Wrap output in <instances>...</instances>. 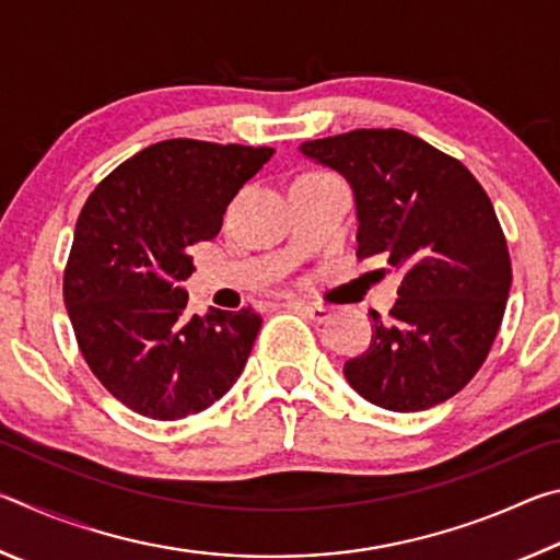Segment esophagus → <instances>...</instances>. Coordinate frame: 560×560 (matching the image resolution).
I'll return each instance as SVG.
<instances>
[{"label": "esophagus", "instance_id": "obj_1", "mask_svg": "<svg viewBox=\"0 0 560 560\" xmlns=\"http://www.w3.org/2000/svg\"><path fill=\"white\" fill-rule=\"evenodd\" d=\"M301 308L303 314L314 320V324H326V320H330V316H334V311L324 306V303H301Z\"/></svg>", "mask_w": 560, "mask_h": 560}]
</instances>
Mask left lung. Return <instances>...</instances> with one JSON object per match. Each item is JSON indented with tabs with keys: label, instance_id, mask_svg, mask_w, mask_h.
Here are the masks:
<instances>
[{
	"label": "left lung",
	"instance_id": "8db88e82",
	"mask_svg": "<svg viewBox=\"0 0 560 560\" xmlns=\"http://www.w3.org/2000/svg\"><path fill=\"white\" fill-rule=\"evenodd\" d=\"M299 150L353 189L358 257L400 273V299L387 318L373 311V340L343 365L346 381L393 412L450 400L489 355L511 289L506 240L485 187L459 160L395 128Z\"/></svg>",
	"mask_w": 560,
	"mask_h": 560
}]
</instances>
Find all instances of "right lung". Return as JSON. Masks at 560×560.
I'll use <instances>...</instances> for the list:
<instances>
[{"label":"right lung","mask_w":560,"mask_h":560,"mask_svg":"<svg viewBox=\"0 0 560 560\" xmlns=\"http://www.w3.org/2000/svg\"><path fill=\"white\" fill-rule=\"evenodd\" d=\"M273 148L163 140L118 165L75 222L63 301L83 358L132 412H202L242 375L261 318L187 314L189 246L214 240L226 205Z\"/></svg>","instance_id":"add662e5"}]
</instances>
